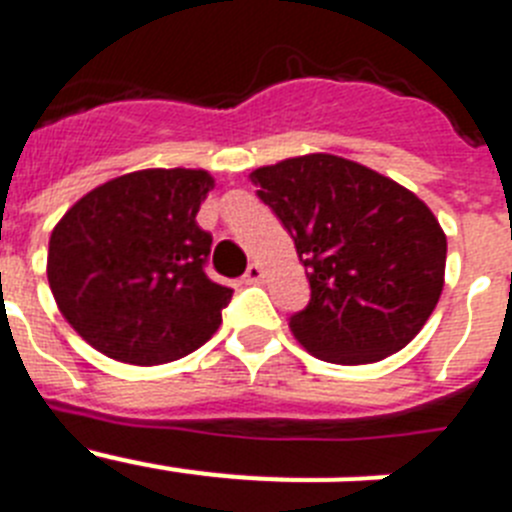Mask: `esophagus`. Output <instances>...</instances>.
I'll use <instances>...</instances> for the list:
<instances>
[{"mask_svg": "<svg viewBox=\"0 0 512 512\" xmlns=\"http://www.w3.org/2000/svg\"><path fill=\"white\" fill-rule=\"evenodd\" d=\"M261 279H264V269L259 264H251L243 274V284H259Z\"/></svg>", "mask_w": 512, "mask_h": 512, "instance_id": "34e87169", "label": "esophagus"}]
</instances>
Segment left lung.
Here are the masks:
<instances>
[{
	"instance_id": "left-lung-1",
	"label": "left lung",
	"mask_w": 512,
	"mask_h": 512,
	"mask_svg": "<svg viewBox=\"0 0 512 512\" xmlns=\"http://www.w3.org/2000/svg\"><path fill=\"white\" fill-rule=\"evenodd\" d=\"M251 182L305 266L310 302L289 328L312 356L374 364L418 336L446 271V235L423 200L330 153L261 166Z\"/></svg>"
}]
</instances>
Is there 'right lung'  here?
<instances>
[{
    "mask_svg": "<svg viewBox=\"0 0 512 512\" xmlns=\"http://www.w3.org/2000/svg\"><path fill=\"white\" fill-rule=\"evenodd\" d=\"M212 187L202 169H143L92 189L61 217L48 284L89 346L153 366L210 341L233 297L205 274L212 235L197 212Z\"/></svg>",
    "mask_w": 512,
    "mask_h": 512,
    "instance_id": "right-lung-1",
    "label": "right lung"
}]
</instances>
